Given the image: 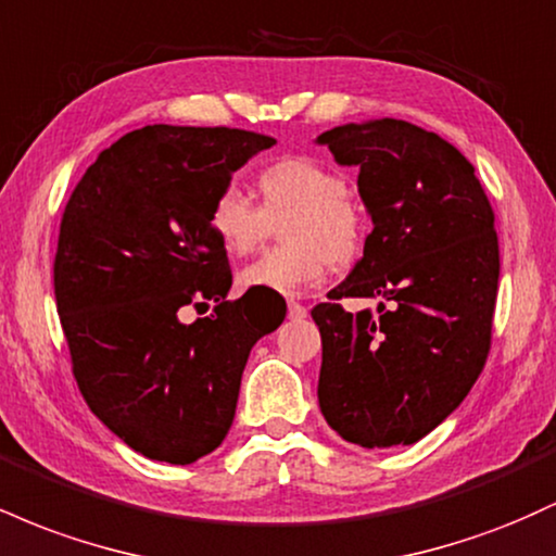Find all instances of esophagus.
<instances>
[{
    "mask_svg": "<svg viewBox=\"0 0 556 556\" xmlns=\"http://www.w3.org/2000/svg\"><path fill=\"white\" fill-rule=\"evenodd\" d=\"M287 314H290V318H305V314H308V308H305V305L295 303V300H290V303H287Z\"/></svg>",
    "mask_w": 556,
    "mask_h": 556,
    "instance_id": "obj_1",
    "label": "esophagus"
}]
</instances>
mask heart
I'll return each instance as SVG.
<instances>
[{"mask_svg": "<svg viewBox=\"0 0 556 556\" xmlns=\"http://www.w3.org/2000/svg\"><path fill=\"white\" fill-rule=\"evenodd\" d=\"M258 206L235 185L216 190L206 225L232 258L258 248L269 222L279 219L285 245L264 253L240 274L245 290L300 295L327 277L331 258L350 261L361 251L363 212L348 193V180L321 159L282 156L253 177Z\"/></svg>", "mask_w": 556, "mask_h": 556, "instance_id": "1", "label": "heart"}]
</instances>
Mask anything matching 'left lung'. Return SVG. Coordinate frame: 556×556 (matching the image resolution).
<instances>
[{"instance_id":"left-lung-1","label":"left lung","mask_w":556,"mask_h":556,"mask_svg":"<svg viewBox=\"0 0 556 556\" xmlns=\"http://www.w3.org/2000/svg\"><path fill=\"white\" fill-rule=\"evenodd\" d=\"M358 167L374 229L363 258L318 303V405L344 442L413 444L455 410L483 371L500 285L494 212L473 164L437 132L368 119L321 132ZM379 296L380 316L337 299Z\"/></svg>"}]
</instances>
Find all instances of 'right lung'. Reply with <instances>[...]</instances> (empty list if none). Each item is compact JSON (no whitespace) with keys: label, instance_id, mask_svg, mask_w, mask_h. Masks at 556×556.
Here are the masks:
<instances>
[{"label":"right lung","instance_id":"right-lung-1","mask_svg":"<svg viewBox=\"0 0 556 556\" xmlns=\"http://www.w3.org/2000/svg\"><path fill=\"white\" fill-rule=\"evenodd\" d=\"M277 140L235 127L146 125L101 151L70 195L54 298L91 413L130 450L190 465L225 442L251 348L285 321L248 292L206 225L208 203ZM215 316L179 321V311Z\"/></svg>","mask_w":556,"mask_h":556}]
</instances>
